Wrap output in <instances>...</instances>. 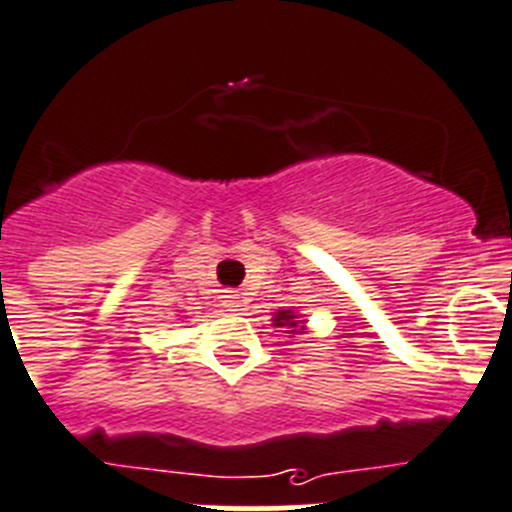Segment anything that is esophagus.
Returning <instances> with one entry per match:
<instances>
[{"mask_svg":"<svg viewBox=\"0 0 512 512\" xmlns=\"http://www.w3.org/2000/svg\"><path fill=\"white\" fill-rule=\"evenodd\" d=\"M226 301H228V306H238V294H226Z\"/></svg>","mask_w":512,"mask_h":512,"instance_id":"obj_1","label":"esophagus"}]
</instances>
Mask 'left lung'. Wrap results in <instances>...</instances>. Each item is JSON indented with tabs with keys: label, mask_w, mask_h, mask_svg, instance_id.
Wrapping results in <instances>:
<instances>
[{
	"label": "left lung",
	"mask_w": 512,
	"mask_h": 512,
	"mask_svg": "<svg viewBox=\"0 0 512 512\" xmlns=\"http://www.w3.org/2000/svg\"><path fill=\"white\" fill-rule=\"evenodd\" d=\"M296 316L291 314V311H279V314L274 316V324L276 326H289L291 329V334H294V326H296Z\"/></svg>",
	"instance_id": "obj_1"
}]
</instances>
